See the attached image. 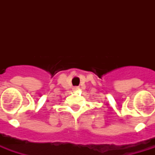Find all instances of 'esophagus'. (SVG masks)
Returning a JSON list of instances; mask_svg holds the SVG:
<instances>
[{"label": "esophagus", "instance_id": "esophagus-1", "mask_svg": "<svg viewBox=\"0 0 155 155\" xmlns=\"http://www.w3.org/2000/svg\"><path fill=\"white\" fill-rule=\"evenodd\" d=\"M72 89H73V91H75H75H78V90L80 89V87H77V86H75V87H73Z\"/></svg>", "mask_w": 155, "mask_h": 155}]
</instances>
